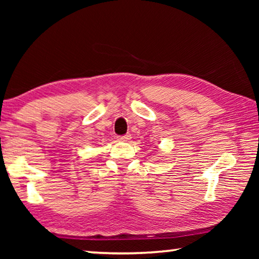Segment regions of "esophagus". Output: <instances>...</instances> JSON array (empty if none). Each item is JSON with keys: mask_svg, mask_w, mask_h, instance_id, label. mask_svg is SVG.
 I'll return each instance as SVG.
<instances>
[{"mask_svg": "<svg viewBox=\"0 0 259 259\" xmlns=\"http://www.w3.org/2000/svg\"><path fill=\"white\" fill-rule=\"evenodd\" d=\"M131 138L130 135H124V136H119L117 139L120 140V142H126V140H129Z\"/></svg>", "mask_w": 259, "mask_h": 259, "instance_id": "esophagus-1", "label": "esophagus"}]
</instances>
